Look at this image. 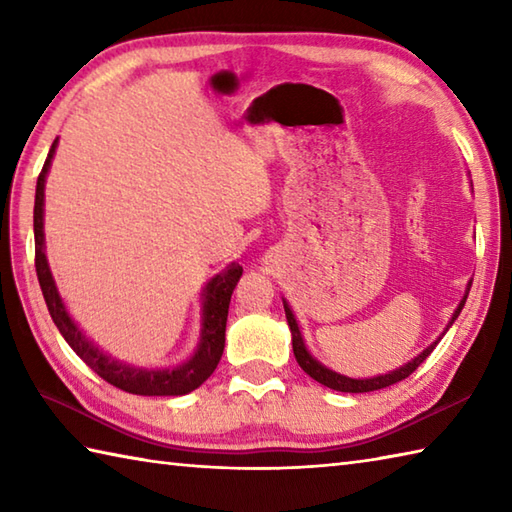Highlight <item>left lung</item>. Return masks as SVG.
I'll return each mask as SVG.
<instances>
[{"mask_svg":"<svg viewBox=\"0 0 512 512\" xmlns=\"http://www.w3.org/2000/svg\"><path fill=\"white\" fill-rule=\"evenodd\" d=\"M468 290H470V284H468ZM466 297H468V293L464 295L462 304L457 306L453 319H450V326H453V322H455V319L459 317V313H462V308H464V304H466ZM284 310H286V319H288L290 333H293V353H295L297 364L302 366L304 373L313 377L315 382L324 384V386L333 388V390H339V393H370V390H379V388H386V386H393V384H397V382H402V379H406L408 375H413V373H415V370L419 368V364H422L424 359H426L430 353H433V348L439 344V339H442V337H439L437 342L430 344V346L424 350L422 355H417V357L413 359V362H408L406 366L393 370V373H388V375H379V377H373V379H350V377H344V375H337V373H333V370H328L326 366L319 364L317 359L310 357V353H308L306 346H304L302 333H299V326H297V322H295L293 310L288 308V304H286V302H284Z\"/></svg>","mask_w":512,"mask_h":512,"instance_id":"obj_1","label":"left lung"}]
</instances>
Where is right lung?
<instances>
[{
  "instance_id": "right-lung-1",
  "label": "right lung",
  "mask_w": 512,
  "mask_h": 512,
  "mask_svg": "<svg viewBox=\"0 0 512 512\" xmlns=\"http://www.w3.org/2000/svg\"><path fill=\"white\" fill-rule=\"evenodd\" d=\"M55 146H57V139L53 142V146H50L42 173L37 177L33 226H35L37 279H39V286H42L48 313L53 317L59 333L64 335L68 346L73 348L99 377L106 379L108 384L126 390V393L166 397V395H186L190 390L199 388L210 375H213L219 359H222L224 342H226L228 304H230V295H233V290L239 282V277H242V266L230 264L222 275H217L208 282L204 290L202 339H199L197 353L190 357L186 364L177 368H168V370H148V368H133V366L119 364L115 359H110L108 355L102 353V350L90 344L82 335V330H79L73 319L68 317L44 255V182H46L50 159L55 155Z\"/></svg>"
}]
</instances>
